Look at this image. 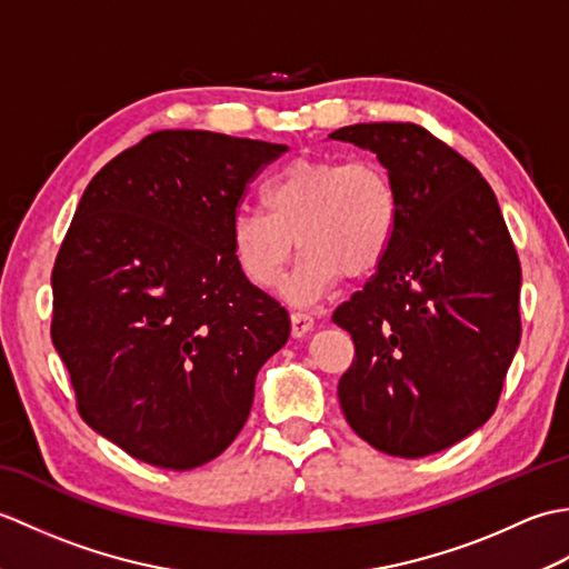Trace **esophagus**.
Wrapping results in <instances>:
<instances>
[{
	"instance_id": "obj_1",
	"label": "esophagus",
	"mask_w": 569,
	"mask_h": 569,
	"mask_svg": "<svg viewBox=\"0 0 569 569\" xmlns=\"http://www.w3.org/2000/svg\"><path fill=\"white\" fill-rule=\"evenodd\" d=\"M312 328H316V320H312V316H308V312H300V310L291 312V332H293V337H303Z\"/></svg>"
}]
</instances>
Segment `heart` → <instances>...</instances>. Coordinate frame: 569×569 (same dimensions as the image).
I'll list each match as a JSON object with an SVG mask.
<instances>
[{
    "instance_id": "b5f03b06",
    "label": "heart",
    "mask_w": 569,
    "mask_h": 569,
    "mask_svg": "<svg viewBox=\"0 0 569 569\" xmlns=\"http://www.w3.org/2000/svg\"><path fill=\"white\" fill-rule=\"evenodd\" d=\"M263 204L266 212H234L229 244L239 271L259 291L283 283L298 247L300 259L286 286L296 303L328 293L342 276H371L389 257L401 224L393 178L371 159H296L266 183Z\"/></svg>"
}]
</instances>
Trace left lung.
<instances>
[{
  "label": "left lung",
  "instance_id": "left-lung-1",
  "mask_svg": "<svg viewBox=\"0 0 569 569\" xmlns=\"http://www.w3.org/2000/svg\"><path fill=\"white\" fill-rule=\"evenodd\" d=\"M330 137L377 153L401 198L389 257L332 316L355 342L342 413L386 455L440 452L497 410L521 342V261L487 180L428 129L373 122Z\"/></svg>",
  "mask_w": 569,
  "mask_h": 569
}]
</instances>
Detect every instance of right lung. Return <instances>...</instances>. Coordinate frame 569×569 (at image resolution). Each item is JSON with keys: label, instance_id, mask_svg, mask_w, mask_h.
<instances>
[{"label": "right lung", "instance_id": "1", "mask_svg": "<svg viewBox=\"0 0 569 569\" xmlns=\"http://www.w3.org/2000/svg\"><path fill=\"white\" fill-rule=\"evenodd\" d=\"M286 151L163 129L82 192L51 273V340L82 420L141 462L186 471L222 455L291 335L229 244L247 186Z\"/></svg>", "mask_w": 569, "mask_h": 569}]
</instances>
